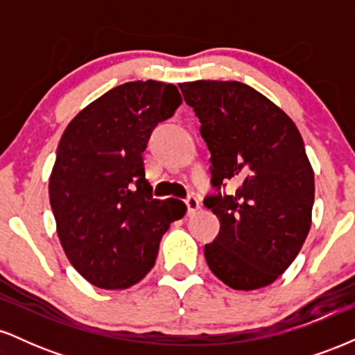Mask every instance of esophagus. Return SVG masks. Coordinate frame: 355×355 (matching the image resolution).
I'll return each mask as SVG.
<instances>
[{"mask_svg": "<svg viewBox=\"0 0 355 355\" xmlns=\"http://www.w3.org/2000/svg\"><path fill=\"white\" fill-rule=\"evenodd\" d=\"M187 203V211H189V215H195V211H198L200 209V202H198L197 197H189L185 200Z\"/></svg>", "mask_w": 355, "mask_h": 355, "instance_id": "34e87169", "label": "esophagus"}]
</instances>
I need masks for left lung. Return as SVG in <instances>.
Masks as SVG:
<instances>
[{
    "mask_svg": "<svg viewBox=\"0 0 355 355\" xmlns=\"http://www.w3.org/2000/svg\"><path fill=\"white\" fill-rule=\"evenodd\" d=\"M200 120L211 187L237 189L203 203L220 220L207 243L210 270L235 291L270 285L299 255L312 223L313 170L291 116L240 81L180 83Z\"/></svg>",
    "mask_w": 355,
    "mask_h": 355,
    "instance_id": "1",
    "label": "left lung"
}]
</instances>
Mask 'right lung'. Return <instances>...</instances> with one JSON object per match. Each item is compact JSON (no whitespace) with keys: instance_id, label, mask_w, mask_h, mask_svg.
Returning <instances> with one entry per match:
<instances>
[{"instance_id":"1","label":"right lung","mask_w":355,"mask_h":355,"mask_svg":"<svg viewBox=\"0 0 355 355\" xmlns=\"http://www.w3.org/2000/svg\"><path fill=\"white\" fill-rule=\"evenodd\" d=\"M175 85L130 81L85 107L61 137L50 203L64 254L95 287L128 288L152 270L162 235L182 218L180 200H157L145 178L148 138L175 113Z\"/></svg>"}]
</instances>
